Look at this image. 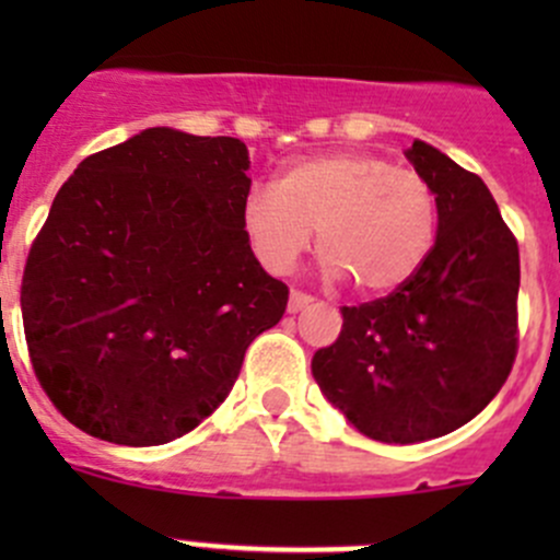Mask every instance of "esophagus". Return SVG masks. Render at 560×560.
<instances>
[{
    "instance_id": "obj_1",
    "label": "esophagus",
    "mask_w": 560,
    "mask_h": 560,
    "mask_svg": "<svg viewBox=\"0 0 560 560\" xmlns=\"http://www.w3.org/2000/svg\"><path fill=\"white\" fill-rule=\"evenodd\" d=\"M312 303H314L312 295H306V292H301V290H292V292H290V303H287V308H290V312L295 314V312H301V308L312 306Z\"/></svg>"
}]
</instances>
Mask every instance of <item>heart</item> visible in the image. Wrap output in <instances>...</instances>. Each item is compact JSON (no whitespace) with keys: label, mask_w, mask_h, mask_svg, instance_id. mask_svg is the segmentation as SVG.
I'll return each mask as SVG.
<instances>
[{"label":"heart","mask_w":560,"mask_h":560,"mask_svg":"<svg viewBox=\"0 0 560 560\" xmlns=\"http://www.w3.org/2000/svg\"><path fill=\"white\" fill-rule=\"evenodd\" d=\"M436 195L422 175L374 154L341 151L303 160L276 186H254L241 224L259 262L287 273L319 230L327 279H352L365 295L398 290L436 241Z\"/></svg>","instance_id":"obj_1"}]
</instances>
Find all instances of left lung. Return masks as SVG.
Instances as JSON below:
<instances>
[{
  "mask_svg": "<svg viewBox=\"0 0 560 560\" xmlns=\"http://www.w3.org/2000/svg\"><path fill=\"white\" fill-rule=\"evenodd\" d=\"M436 195V244L398 290L343 306L312 374L369 439L417 444L466 425L495 398L517 354L521 254L479 175L415 140L406 151Z\"/></svg>",
  "mask_w": 560,
  "mask_h": 560,
  "instance_id": "1",
  "label": "left lung"
}]
</instances>
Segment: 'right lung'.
Instances as JSON below:
<instances>
[{
    "instance_id": "obj_1",
    "label": "right lung",
    "mask_w": 560,
    "mask_h": 560,
    "mask_svg": "<svg viewBox=\"0 0 560 560\" xmlns=\"http://www.w3.org/2000/svg\"><path fill=\"white\" fill-rule=\"evenodd\" d=\"M238 138L171 127L86 156L65 180L21 281L45 395L103 442L154 447L228 398L248 343L284 316V281L241 224Z\"/></svg>"
}]
</instances>
